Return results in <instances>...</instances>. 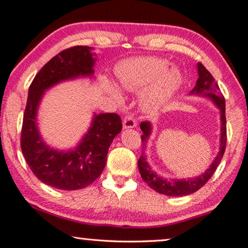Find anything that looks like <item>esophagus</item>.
Wrapping results in <instances>:
<instances>
[{
	"instance_id": "obj_1",
	"label": "esophagus",
	"mask_w": 248,
	"mask_h": 248,
	"mask_svg": "<svg viewBox=\"0 0 248 248\" xmlns=\"http://www.w3.org/2000/svg\"><path fill=\"white\" fill-rule=\"evenodd\" d=\"M123 127L124 128H134L136 127V121L132 115L125 116L123 120Z\"/></svg>"
}]
</instances>
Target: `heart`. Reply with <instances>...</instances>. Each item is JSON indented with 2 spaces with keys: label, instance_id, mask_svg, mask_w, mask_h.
I'll list each match as a JSON object with an SVG mask.
<instances>
[{
  "label": "heart",
  "instance_id": "obj_1",
  "mask_svg": "<svg viewBox=\"0 0 248 248\" xmlns=\"http://www.w3.org/2000/svg\"><path fill=\"white\" fill-rule=\"evenodd\" d=\"M169 68L166 59L158 57H136L123 60L115 68L117 84L128 92H141L140 108L145 113L155 114L172 99L182 83L180 72ZM107 90L117 101L123 99L120 89L105 81Z\"/></svg>",
  "mask_w": 248,
  "mask_h": 248
}]
</instances>
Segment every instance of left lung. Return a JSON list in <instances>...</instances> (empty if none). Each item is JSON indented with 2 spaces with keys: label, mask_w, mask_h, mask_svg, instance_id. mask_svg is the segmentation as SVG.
I'll return each mask as SVG.
<instances>
[{
  "label": "left lung",
  "mask_w": 248,
  "mask_h": 248,
  "mask_svg": "<svg viewBox=\"0 0 248 248\" xmlns=\"http://www.w3.org/2000/svg\"><path fill=\"white\" fill-rule=\"evenodd\" d=\"M198 75L199 78L197 80V84L194 87L190 94L200 95L204 97H209L210 100L213 101V103L220 108L221 112V137H220V151H218L217 157L214 158L212 164L209 166V168L205 170L203 173L200 176L194 178H188V179H167V178H162L154 171L148 165L147 159H146L145 152L141 153V155L139 159V169L140 176L143 180L153 190L156 192L165 194L169 197H181L188 196L193 192L198 191L199 189L202 188L206 182L210 180V178L213 176L218 164L221 162V159L225 152L226 146V119H225V100L224 96L222 95L218 88L217 83L212 77V75L206 70L205 67L201 62H198ZM140 129L143 131L141 135V141H143V148L147 143L152 134V124L149 122H141Z\"/></svg>",
  "instance_id": "8db88e82"
}]
</instances>
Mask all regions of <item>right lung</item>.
Returning <instances> with one entry per match:
<instances>
[{
	"label": "right lung",
	"instance_id": "add662e5",
	"mask_svg": "<svg viewBox=\"0 0 248 248\" xmlns=\"http://www.w3.org/2000/svg\"><path fill=\"white\" fill-rule=\"evenodd\" d=\"M92 49L75 46L59 52L40 69L28 89L21 148L32 173L56 189L71 191L91 185L102 173L109 146L122 131V120L115 113H94L86 135L69 151L49 147L39 133L37 112L45 91L62 81L92 77L96 62Z\"/></svg>",
	"mask_w": 248,
	"mask_h": 248
}]
</instances>
